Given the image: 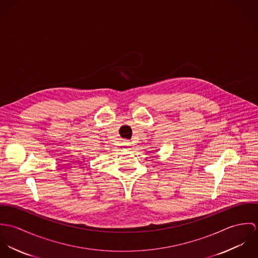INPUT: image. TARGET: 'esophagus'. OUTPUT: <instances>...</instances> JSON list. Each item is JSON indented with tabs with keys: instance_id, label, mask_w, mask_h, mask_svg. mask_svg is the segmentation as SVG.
Masks as SVG:
<instances>
[{
	"instance_id": "esophagus-1",
	"label": "esophagus",
	"mask_w": 258,
	"mask_h": 258,
	"mask_svg": "<svg viewBox=\"0 0 258 258\" xmlns=\"http://www.w3.org/2000/svg\"><path fill=\"white\" fill-rule=\"evenodd\" d=\"M125 145H126V146H128V145H129V144H128V143H125Z\"/></svg>"
}]
</instances>
